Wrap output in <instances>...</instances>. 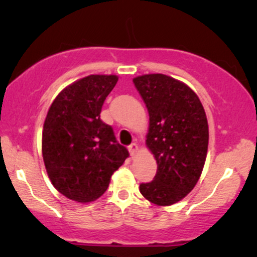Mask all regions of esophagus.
Here are the masks:
<instances>
[{
    "label": "esophagus",
    "instance_id": "obj_1",
    "mask_svg": "<svg viewBox=\"0 0 257 257\" xmlns=\"http://www.w3.org/2000/svg\"><path fill=\"white\" fill-rule=\"evenodd\" d=\"M128 151H130V154H131L132 157H133V156H136L137 152H138V145H137L136 143L131 144V145L128 146Z\"/></svg>",
    "mask_w": 257,
    "mask_h": 257
}]
</instances>
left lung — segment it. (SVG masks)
<instances>
[{"label":"left lung","instance_id":"left-lung-1","mask_svg":"<svg viewBox=\"0 0 257 257\" xmlns=\"http://www.w3.org/2000/svg\"><path fill=\"white\" fill-rule=\"evenodd\" d=\"M150 115L146 145L156 158L157 174L139 186L158 206L180 201L194 188L208 150V122L199 97L185 83L163 73L133 78Z\"/></svg>","mask_w":257,"mask_h":257}]
</instances>
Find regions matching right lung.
Instances as JSON below:
<instances>
[{"instance_id":"1","label":"right lung","mask_w":257,"mask_h":257,"mask_svg":"<svg viewBox=\"0 0 257 257\" xmlns=\"http://www.w3.org/2000/svg\"><path fill=\"white\" fill-rule=\"evenodd\" d=\"M118 82L90 75L62 90L49 108L42 135L47 173L57 191L77 202L104 194L128 151L100 119L101 106Z\"/></svg>"}]
</instances>
